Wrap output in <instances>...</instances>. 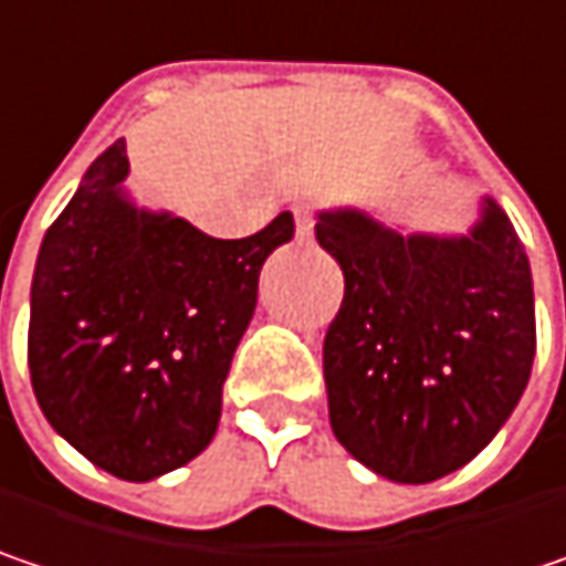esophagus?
Masks as SVG:
<instances>
[{"instance_id":"1","label":"esophagus","mask_w":566,"mask_h":566,"mask_svg":"<svg viewBox=\"0 0 566 566\" xmlns=\"http://www.w3.org/2000/svg\"><path fill=\"white\" fill-rule=\"evenodd\" d=\"M293 219H296V238H300V241H308L312 231H315V216H312V209H308L305 202L293 206Z\"/></svg>"}]
</instances>
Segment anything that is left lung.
I'll return each mask as SVG.
<instances>
[{"label": "left lung", "instance_id": "1", "mask_svg": "<svg viewBox=\"0 0 566 566\" xmlns=\"http://www.w3.org/2000/svg\"><path fill=\"white\" fill-rule=\"evenodd\" d=\"M344 300L325 332L328 419L344 448L396 483L473 461L512 416L535 360V293L505 212L461 238L399 234L357 209L318 212Z\"/></svg>", "mask_w": 566, "mask_h": 566}]
</instances>
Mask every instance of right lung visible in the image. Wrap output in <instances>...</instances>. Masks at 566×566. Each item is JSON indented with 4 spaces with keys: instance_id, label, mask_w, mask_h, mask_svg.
<instances>
[{
    "instance_id": "right-lung-1",
    "label": "right lung",
    "mask_w": 566,
    "mask_h": 566,
    "mask_svg": "<svg viewBox=\"0 0 566 566\" xmlns=\"http://www.w3.org/2000/svg\"><path fill=\"white\" fill-rule=\"evenodd\" d=\"M125 138L105 147L48 228L28 322L41 412L83 458L144 483L209 448L263 261L293 238L280 212L238 241L128 202Z\"/></svg>"
}]
</instances>
